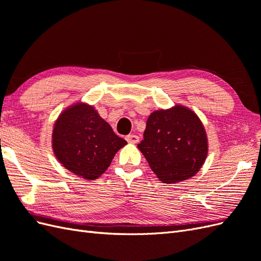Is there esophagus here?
Listing matches in <instances>:
<instances>
[{
	"label": "esophagus",
	"instance_id": "obj_1",
	"mask_svg": "<svg viewBox=\"0 0 261 261\" xmlns=\"http://www.w3.org/2000/svg\"><path fill=\"white\" fill-rule=\"evenodd\" d=\"M125 139L127 140L129 144H137L139 141V137L137 135H134V134L133 135H127L125 137Z\"/></svg>",
	"mask_w": 261,
	"mask_h": 261
}]
</instances>
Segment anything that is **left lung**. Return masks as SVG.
<instances>
[{
	"instance_id": "8db88e82",
	"label": "left lung",
	"mask_w": 261,
	"mask_h": 261,
	"mask_svg": "<svg viewBox=\"0 0 261 261\" xmlns=\"http://www.w3.org/2000/svg\"><path fill=\"white\" fill-rule=\"evenodd\" d=\"M138 149L162 183L175 184L195 176L208 155V138L200 118L176 105L149 115Z\"/></svg>"
}]
</instances>
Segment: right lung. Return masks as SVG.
Wrapping results in <instances>:
<instances>
[{"instance_id":"add662e5","label":"right lung","mask_w":261,"mask_h":261,"mask_svg":"<svg viewBox=\"0 0 261 261\" xmlns=\"http://www.w3.org/2000/svg\"><path fill=\"white\" fill-rule=\"evenodd\" d=\"M127 141L118 137L93 106L77 102L61 112L53 126L52 149L66 170L93 180Z\"/></svg>"}]
</instances>
